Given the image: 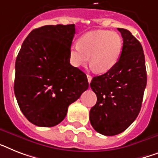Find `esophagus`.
<instances>
[{"instance_id":"1","label":"esophagus","mask_w":158,"mask_h":158,"mask_svg":"<svg viewBox=\"0 0 158 158\" xmlns=\"http://www.w3.org/2000/svg\"><path fill=\"white\" fill-rule=\"evenodd\" d=\"M87 78H88V83H91V81H92V76L89 75H87Z\"/></svg>"}]
</instances>
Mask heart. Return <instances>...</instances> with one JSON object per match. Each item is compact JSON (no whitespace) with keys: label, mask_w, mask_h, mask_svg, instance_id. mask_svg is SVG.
<instances>
[{"label":"heart","mask_w":158,"mask_h":158,"mask_svg":"<svg viewBox=\"0 0 158 158\" xmlns=\"http://www.w3.org/2000/svg\"><path fill=\"white\" fill-rule=\"evenodd\" d=\"M123 45V39L118 33L102 30L89 31L79 38V43L70 46V62L75 67H80L90 57L92 69L98 73H106L119 61Z\"/></svg>","instance_id":"heart-1"}]
</instances>
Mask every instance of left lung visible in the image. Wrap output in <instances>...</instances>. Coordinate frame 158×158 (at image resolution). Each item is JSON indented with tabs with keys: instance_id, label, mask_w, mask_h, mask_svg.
Here are the masks:
<instances>
[{
	"instance_id": "1",
	"label": "left lung",
	"mask_w": 158,
	"mask_h": 158,
	"mask_svg": "<svg viewBox=\"0 0 158 158\" xmlns=\"http://www.w3.org/2000/svg\"><path fill=\"white\" fill-rule=\"evenodd\" d=\"M118 30L123 39L119 61L90 83L97 97L90 110V123L95 131L107 136L120 134L135 120L147 83L141 44L127 29Z\"/></svg>"
}]
</instances>
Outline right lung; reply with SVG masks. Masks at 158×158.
<instances>
[{
  "label": "right lung",
  "mask_w": 158,
  "mask_h": 158,
  "mask_svg": "<svg viewBox=\"0 0 158 158\" xmlns=\"http://www.w3.org/2000/svg\"><path fill=\"white\" fill-rule=\"evenodd\" d=\"M75 24L47 25L31 31L15 62L14 90L24 116L34 125L54 127L70 104L88 88L87 75L70 63Z\"/></svg>",
  "instance_id": "1"
}]
</instances>
